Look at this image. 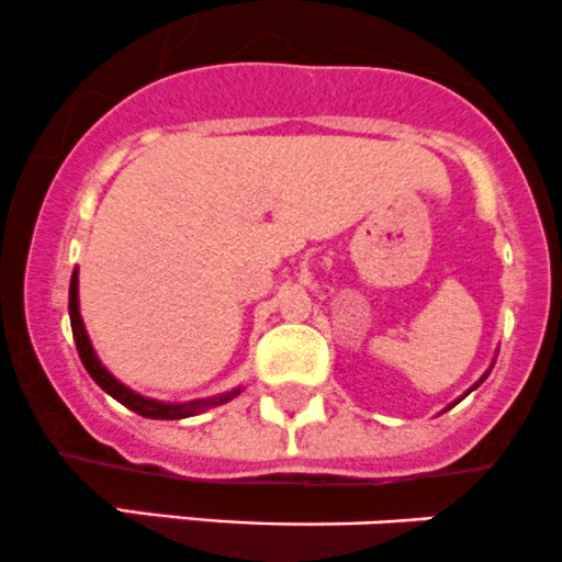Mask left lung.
Returning <instances> with one entry per match:
<instances>
[{
    "mask_svg": "<svg viewBox=\"0 0 562 562\" xmlns=\"http://www.w3.org/2000/svg\"><path fill=\"white\" fill-rule=\"evenodd\" d=\"M484 379H487V373H484V375H482V379H479V381H476V384H473V386H471V390H476V386H479V384H482V381H484ZM471 390H468V392H471ZM468 392H465V395H468ZM460 401H462V397H460Z\"/></svg>",
    "mask_w": 562,
    "mask_h": 562,
    "instance_id": "left-lung-1",
    "label": "left lung"
}]
</instances>
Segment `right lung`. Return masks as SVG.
<instances>
[{
	"instance_id": "obj_1",
	"label": "right lung",
	"mask_w": 562,
	"mask_h": 562,
	"mask_svg": "<svg viewBox=\"0 0 562 562\" xmlns=\"http://www.w3.org/2000/svg\"><path fill=\"white\" fill-rule=\"evenodd\" d=\"M69 324H72V338H75V346H78L80 362H83V368L89 370L91 379H94L110 397H115L121 406H126L140 416H148V419H183V416H194L211 406H222V403L233 401V397L240 392V390L224 392V395L207 397V401L161 403V401H151V397L137 395V392H132L130 386L121 384V381L115 379V375L110 373L105 366H102L100 357H97V351H94V346H91L89 335H86L83 319H80V308H78V268L72 270V279H69Z\"/></svg>"
}]
</instances>
